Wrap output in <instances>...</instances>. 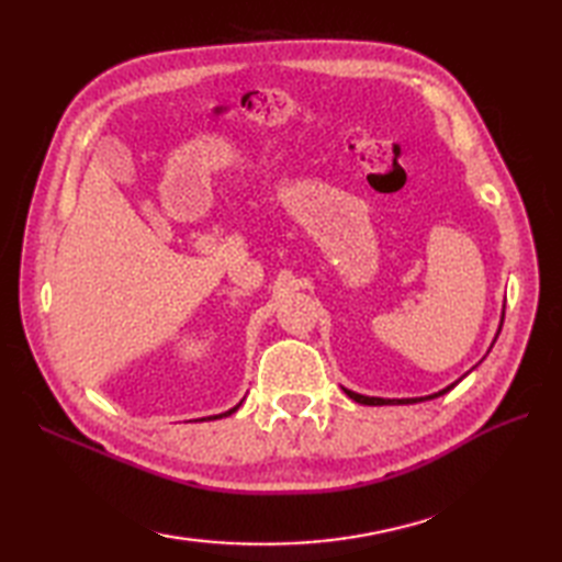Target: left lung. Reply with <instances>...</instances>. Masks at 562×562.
Wrapping results in <instances>:
<instances>
[{
	"label": "left lung",
	"instance_id": "obj_1",
	"mask_svg": "<svg viewBox=\"0 0 562 562\" xmlns=\"http://www.w3.org/2000/svg\"><path fill=\"white\" fill-rule=\"evenodd\" d=\"M453 389V384L451 386H447L445 391H439V393H435V396H427V398H437V396H441V393H447V391H451ZM345 393H348V396L352 398V401H357V403H362V405H389V403H417V401H423V398H403V401H386V398H369V396H360V393H355V391H348L345 389Z\"/></svg>",
	"mask_w": 562,
	"mask_h": 562
}]
</instances>
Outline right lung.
<instances>
[{"instance_id":"right-lung-1","label":"right lung","mask_w":562,"mask_h":562,"mask_svg":"<svg viewBox=\"0 0 562 562\" xmlns=\"http://www.w3.org/2000/svg\"><path fill=\"white\" fill-rule=\"evenodd\" d=\"M236 408H238V405H236ZM236 408H232V411H226V413H222V415H232V413H234ZM222 415H220V417H222Z\"/></svg>"}]
</instances>
